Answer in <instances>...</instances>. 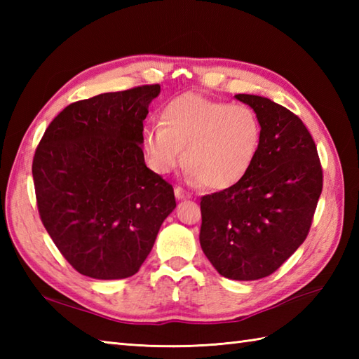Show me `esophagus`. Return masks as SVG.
<instances>
[{"instance_id": "esophagus-1", "label": "esophagus", "mask_w": 359, "mask_h": 359, "mask_svg": "<svg viewBox=\"0 0 359 359\" xmlns=\"http://www.w3.org/2000/svg\"><path fill=\"white\" fill-rule=\"evenodd\" d=\"M174 194H175V197H177L179 201H182V199H191V194H189L188 191H185V189L180 188V187H175L174 188Z\"/></svg>"}]
</instances>
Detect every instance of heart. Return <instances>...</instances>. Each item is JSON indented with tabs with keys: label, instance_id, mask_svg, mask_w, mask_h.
<instances>
[{
	"label": "heart",
	"instance_id": "obj_1",
	"mask_svg": "<svg viewBox=\"0 0 359 359\" xmlns=\"http://www.w3.org/2000/svg\"><path fill=\"white\" fill-rule=\"evenodd\" d=\"M262 125L245 103H226L184 94L160 111V125L142 134L147 162L157 174H170L184 162L187 177L210 189H228L247 177L261 149Z\"/></svg>",
	"mask_w": 359,
	"mask_h": 359
}]
</instances>
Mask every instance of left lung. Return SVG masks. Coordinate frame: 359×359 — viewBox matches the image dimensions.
<instances>
[{
  "label": "left lung",
  "mask_w": 359,
  "mask_h": 359,
  "mask_svg": "<svg viewBox=\"0 0 359 359\" xmlns=\"http://www.w3.org/2000/svg\"><path fill=\"white\" fill-rule=\"evenodd\" d=\"M262 125L261 149L238 185L203 196L201 247L219 274L234 280L270 276L306 241L323 170L302 120L270 98L238 94Z\"/></svg>",
  "instance_id": "1"
}]
</instances>
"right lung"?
<instances>
[{"label": "right lung", "mask_w": 359, "mask_h": 359, "mask_svg": "<svg viewBox=\"0 0 359 359\" xmlns=\"http://www.w3.org/2000/svg\"><path fill=\"white\" fill-rule=\"evenodd\" d=\"M158 85L75 102L46 129L32 163L41 222L60 253L94 279L133 276L175 208L144 163L143 120Z\"/></svg>", "instance_id": "1"}]
</instances>
